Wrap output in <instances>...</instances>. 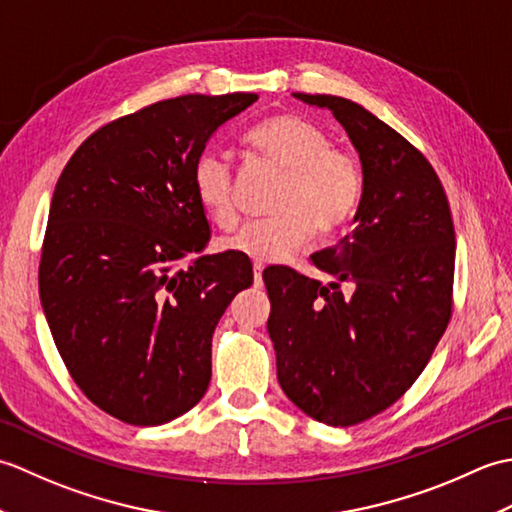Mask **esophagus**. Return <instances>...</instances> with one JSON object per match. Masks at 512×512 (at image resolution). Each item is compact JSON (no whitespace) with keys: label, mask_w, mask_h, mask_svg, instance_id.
<instances>
[{"label":"esophagus","mask_w":512,"mask_h":512,"mask_svg":"<svg viewBox=\"0 0 512 512\" xmlns=\"http://www.w3.org/2000/svg\"><path fill=\"white\" fill-rule=\"evenodd\" d=\"M262 273H264V264L255 262L253 264V275H255V286H262Z\"/></svg>","instance_id":"esophagus-1"}]
</instances>
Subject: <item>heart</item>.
Segmentation results:
<instances>
[{
    "instance_id": "1",
    "label": "heart",
    "mask_w": 512,
    "mask_h": 512,
    "mask_svg": "<svg viewBox=\"0 0 512 512\" xmlns=\"http://www.w3.org/2000/svg\"><path fill=\"white\" fill-rule=\"evenodd\" d=\"M246 145L286 171L273 202V217L248 222L220 239V248L255 262H284L317 231L332 237L354 220L363 202V165L350 149L330 145L319 125L297 114H273L246 134ZM193 195L211 220L237 222L231 160L204 149L191 169Z\"/></svg>"
}]
</instances>
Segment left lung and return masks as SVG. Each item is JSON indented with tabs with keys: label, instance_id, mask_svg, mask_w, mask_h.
I'll use <instances>...</instances> for the list:
<instances>
[{
	"label": "left lung",
	"instance_id": "8db88e82",
	"mask_svg": "<svg viewBox=\"0 0 512 512\" xmlns=\"http://www.w3.org/2000/svg\"><path fill=\"white\" fill-rule=\"evenodd\" d=\"M328 107L361 156L365 191L356 228L312 264L323 286L292 268H266L268 334L284 394L330 427L369 420L427 367L453 312L455 231L431 162L354 101L301 94ZM350 280V296L340 290Z\"/></svg>",
	"mask_w": 512,
	"mask_h": 512
}]
</instances>
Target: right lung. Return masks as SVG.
Masks as SVG:
<instances>
[{
	"label": "right lung",
	"instance_id": "1",
	"mask_svg": "<svg viewBox=\"0 0 512 512\" xmlns=\"http://www.w3.org/2000/svg\"><path fill=\"white\" fill-rule=\"evenodd\" d=\"M257 94H187L96 129L54 187L39 295L54 345L96 407L136 427L187 413L211 380V339L253 284L235 253L204 255L191 187L206 140Z\"/></svg>",
	"mask_w": 512,
	"mask_h": 512
}]
</instances>
